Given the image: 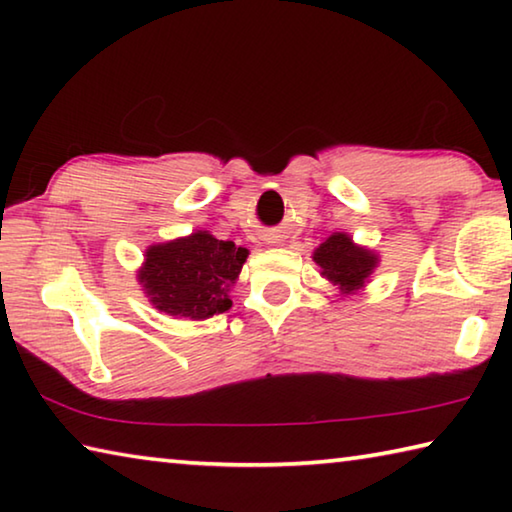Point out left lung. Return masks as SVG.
Returning a JSON list of instances; mask_svg holds the SVG:
<instances>
[{
    "instance_id": "obj_1",
    "label": "left lung",
    "mask_w": 512,
    "mask_h": 512,
    "mask_svg": "<svg viewBox=\"0 0 512 512\" xmlns=\"http://www.w3.org/2000/svg\"><path fill=\"white\" fill-rule=\"evenodd\" d=\"M314 262L323 268L320 275L327 277L348 296L368 282L379 257L372 250L354 244L352 237L345 232H334L314 250Z\"/></svg>"
}]
</instances>
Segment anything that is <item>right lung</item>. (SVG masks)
<instances>
[{"label": "right lung", "mask_w": 512, "mask_h": 512, "mask_svg": "<svg viewBox=\"0 0 512 512\" xmlns=\"http://www.w3.org/2000/svg\"><path fill=\"white\" fill-rule=\"evenodd\" d=\"M248 250L207 230L146 248L137 271L155 309L176 318L205 320L232 307L228 291L237 282Z\"/></svg>", "instance_id": "1"}]
</instances>
